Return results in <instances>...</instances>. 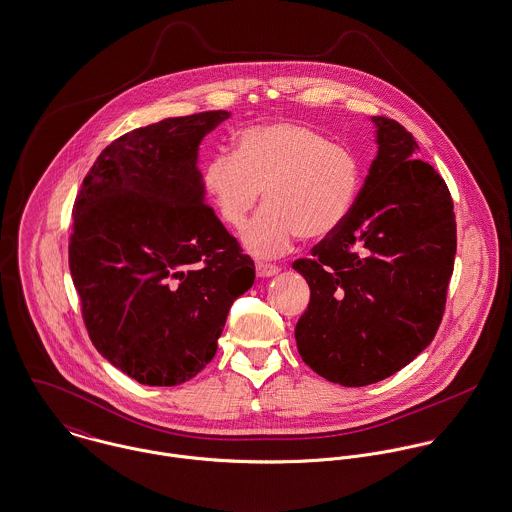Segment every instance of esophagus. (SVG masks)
I'll return each mask as SVG.
<instances>
[{"instance_id": "34e87169", "label": "esophagus", "mask_w": 512, "mask_h": 512, "mask_svg": "<svg viewBox=\"0 0 512 512\" xmlns=\"http://www.w3.org/2000/svg\"><path fill=\"white\" fill-rule=\"evenodd\" d=\"M255 271H257L259 277H273V275H277V273L281 271V267L275 265V263H263V261H259V263L255 265Z\"/></svg>"}]
</instances>
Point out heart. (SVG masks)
<instances>
[{
    "label": "heart",
    "instance_id": "b5f03b06",
    "mask_svg": "<svg viewBox=\"0 0 512 512\" xmlns=\"http://www.w3.org/2000/svg\"><path fill=\"white\" fill-rule=\"evenodd\" d=\"M202 186L229 228L239 229L257 206L265 208L243 229L255 257H277L294 239H318L340 228L361 186L355 153L316 129L277 121L243 129L235 153L218 151L202 169Z\"/></svg>",
    "mask_w": 512,
    "mask_h": 512
}]
</instances>
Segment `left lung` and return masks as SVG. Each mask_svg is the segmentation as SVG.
<instances>
[{"label":"left lung","mask_w":512,"mask_h":512,"mask_svg":"<svg viewBox=\"0 0 512 512\" xmlns=\"http://www.w3.org/2000/svg\"><path fill=\"white\" fill-rule=\"evenodd\" d=\"M379 153L340 228L296 259L310 302L294 338L302 361L343 387L395 375L434 340L454 273L452 194L414 159L412 135L373 117Z\"/></svg>","instance_id":"8db88e82"}]
</instances>
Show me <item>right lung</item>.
Returning a JSON list of instances; mask_svg holds the SVG:
<instances>
[{
    "mask_svg": "<svg viewBox=\"0 0 512 512\" xmlns=\"http://www.w3.org/2000/svg\"><path fill=\"white\" fill-rule=\"evenodd\" d=\"M229 112L171 117L110 143L72 208L68 267L96 349L141 385L172 387L216 355L255 265L204 202L202 137Z\"/></svg>",
    "mask_w": 512,
    "mask_h": 512,
    "instance_id": "1",
    "label": "right lung"
}]
</instances>
